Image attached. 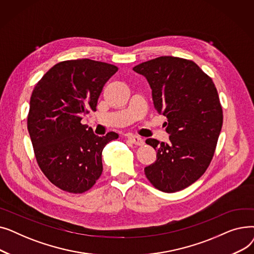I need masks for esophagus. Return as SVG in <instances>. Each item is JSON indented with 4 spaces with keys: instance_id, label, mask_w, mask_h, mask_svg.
<instances>
[{
    "instance_id": "obj_1",
    "label": "esophagus",
    "mask_w": 254,
    "mask_h": 254,
    "mask_svg": "<svg viewBox=\"0 0 254 254\" xmlns=\"http://www.w3.org/2000/svg\"><path fill=\"white\" fill-rule=\"evenodd\" d=\"M127 139L129 142H131L132 144H135L137 146H142L144 144V140L138 136H134V135H128Z\"/></svg>"
}]
</instances>
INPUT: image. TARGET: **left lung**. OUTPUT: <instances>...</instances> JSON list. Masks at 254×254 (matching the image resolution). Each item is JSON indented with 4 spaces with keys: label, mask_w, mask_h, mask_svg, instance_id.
Returning a JSON list of instances; mask_svg holds the SVG:
<instances>
[{
    "label": "left lung",
    "mask_w": 254,
    "mask_h": 254,
    "mask_svg": "<svg viewBox=\"0 0 254 254\" xmlns=\"http://www.w3.org/2000/svg\"><path fill=\"white\" fill-rule=\"evenodd\" d=\"M132 70L147 79L171 135L169 144L146 140L156 161L144 169L145 175L158 190H182L204 174L214 155L223 122L217 89L195 63L181 58L159 57Z\"/></svg>",
    "instance_id": "obj_1"
}]
</instances>
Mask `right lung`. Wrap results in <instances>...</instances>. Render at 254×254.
Masks as SVG:
<instances>
[{"label":"right lung","mask_w":254,"mask_h":254,"mask_svg":"<svg viewBox=\"0 0 254 254\" xmlns=\"http://www.w3.org/2000/svg\"><path fill=\"white\" fill-rule=\"evenodd\" d=\"M114 64L88 59L64 61L36 84L30 101L28 129L37 164L59 189L82 193L103 172L102 151L118 138L114 131L99 137L84 115L97 110L105 83L117 72Z\"/></svg>","instance_id":"add662e5"}]
</instances>
